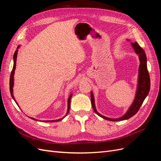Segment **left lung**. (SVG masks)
<instances>
[{
    "instance_id": "8db88e82",
    "label": "left lung",
    "mask_w": 161,
    "mask_h": 161,
    "mask_svg": "<svg viewBox=\"0 0 161 161\" xmlns=\"http://www.w3.org/2000/svg\"><path fill=\"white\" fill-rule=\"evenodd\" d=\"M130 41L129 40H127ZM131 45L132 46L134 50L135 51L136 53L138 55L139 60H140V66H139V70H138V85L137 88H136V92L135 95V98L134 99L133 103H131L128 111L126 113L121 116L119 118H109L108 117H105L104 115H102L98 111H97L95 104V99L92 92H91V104L92 106V108L94 109L95 113L100 116L101 118H103L106 120H109L111 121H122L128 119L131 117L134 116L138 111L139 110L140 108L143 103V101L147 97L148 92L150 89V76L147 69V58L146 53L144 50L141 47L137 42L131 43Z\"/></svg>"
}]
</instances>
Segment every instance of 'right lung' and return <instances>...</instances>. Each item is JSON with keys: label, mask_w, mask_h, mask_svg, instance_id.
Masks as SVG:
<instances>
[{"label": "right lung", "mask_w": 161, "mask_h": 161, "mask_svg": "<svg viewBox=\"0 0 161 161\" xmlns=\"http://www.w3.org/2000/svg\"><path fill=\"white\" fill-rule=\"evenodd\" d=\"M20 47V46H18L17 50L15 51V52L14 53V55H13V60H14V64H13V70L11 71V76H10V83H9V85H10V92H11V97L12 98L14 99V101H15V103H17V105L19 106L17 102L16 101L15 99H14V95H13V85H14V71H15V69H16V62H17V53H18V50L19 48ZM72 96V93H71L69 97V99H68V109H67V112L66 114V116L68 115V114L69 113V111H70V99H71V97ZM64 116V117H65ZM64 118H62L60 119H55V120H47V121H43L44 122H56V121H60L61 120H62ZM31 119H33V120H36V121H38V119H36L35 118H30Z\"/></svg>", "instance_id": "right-lung-1"}]
</instances>
